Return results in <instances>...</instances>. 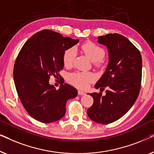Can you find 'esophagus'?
<instances>
[{"mask_svg": "<svg viewBox=\"0 0 154 154\" xmlns=\"http://www.w3.org/2000/svg\"><path fill=\"white\" fill-rule=\"evenodd\" d=\"M78 94H79V95H84V94H85V92L83 91H81V90H79L78 91Z\"/></svg>", "mask_w": 154, "mask_h": 154, "instance_id": "34e87169", "label": "esophagus"}]
</instances>
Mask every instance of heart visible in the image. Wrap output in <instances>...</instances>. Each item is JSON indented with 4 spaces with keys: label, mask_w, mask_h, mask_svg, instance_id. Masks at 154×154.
<instances>
[{
    "label": "heart",
    "mask_w": 154,
    "mask_h": 154,
    "mask_svg": "<svg viewBox=\"0 0 154 154\" xmlns=\"http://www.w3.org/2000/svg\"><path fill=\"white\" fill-rule=\"evenodd\" d=\"M82 50L88 57L93 61L96 66H100L102 60L105 56V51L102 47L92 42H85L82 44ZM76 56V50L74 48L66 49L63 53L62 60L65 66H71ZM94 80V75L90 72H74L68 75V81L75 87L85 89L88 84Z\"/></svg>",
    "instance_id": "b5f03b06"
}]
</instances>
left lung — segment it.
<instances>
[{
    "mask_svg": "<svg viewBox=\"0 0 154 154\" xmlns=\"http://www.w3.org/2000/svg\"><path fill=\"white\" fill-rule=\"evenodd\" d=\"M98 43L108 48L109 61L104 74L94 85L101 92L90 94L93 104L87 110L91 120L101 124L113 123L125 114L140 94L142 56L137 48L123 35L109 33L98 37Z\"/></svg>",
    "mask_w": 154,
    "mask_h": 154,
    "instance_id": "8db88e82",
    "label": "left lung"
}]
</instances>
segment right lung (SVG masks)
Returning a JSON list of instances; mask_svg holds the SVG:
<instances>
[{"label":"right lung","instance_id":"right-lung-1","mask_svg":"<svg viewBox=\"0 0 154 154\" xmlns=\"http://www.w3.org/2000/svg\"><path fill=\"white\" fill-rule=\"evenodd\" d=\"M78 42L45 29L27 40L19 52L13 69L14 85L23 106L38 121H59L66 113L67 100L77 96L73 86L64 83L55 90L49 79L51 75L61 79L63 53Z\"/></svg>","mask_w":154,"mask_h":154}]
</instances>
